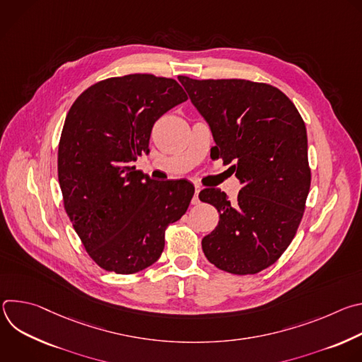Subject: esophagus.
<instances>
[{
  "mask_svg": "<svg viewBox=\"0 0 362 362\" xmlns=\"http://www.w3.org/2000/svg\"><path fill=\"white\" fill-rule=\"evenodd\" d=\"M200 190H202V186H194V196H193V199H192V203L193 204H197L200 200H199V193H200Z\"/></svg>",
  "mask_w": 362,
  "mask_h": 362,
  "instance_id": "obj_1",
  "label": "esophagus"
}]
</instances>
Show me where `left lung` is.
Instances as JSON below:
<instances>
[{
    "mask_svg": "<svg viewBox=\"0 0 362 362\" xmlns=\"http://www.w3.org/2000/svg\"><path fill=\"white\" fill-rule=\"evenodd\" d=\"M179 81L209 123L218 158L233 163L242 185L232 203L219 189L199 193L221 214L202 240L203 252L225 272H261L286 250L303 216L311 187L305 123L293 103L267 83L186 76Z\"/></svg>",
    "mask_w": 362,
    "mask_h": 362,
    "instance_id": "8db88e82",
    "label": "left lung"
}]
</instances>
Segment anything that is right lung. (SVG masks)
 Returning <instances> with one entry per match:
<instances>
[{
  "instance_id": "obj_1",
  "label": "right lung",
  "mask_w": 362,
  "mask_h": 362,
  "mask_svg": "<svg viewBox=\"0 0 362 362\" xmlns=\"http://www.w3.org/2000/svg\"><path fill=\"white\" fill-rule=\"evenodd\" d=\"M186 100L173 78L127 74L90 86L67 113L57 160L64 209L105 271L130 275L153 265L166 228L189 208V182L153 185L132 166L148 151L153 124Z\"/></svg>"
}]
</instances>
